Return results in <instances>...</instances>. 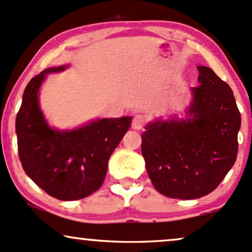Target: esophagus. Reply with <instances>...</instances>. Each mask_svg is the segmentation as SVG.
Listing matches in <instances>:
<instances>
[{
	"label": "esophagus",
	"mask_w": 252,
	"mask_h": 252,
	"mask_svg": "<svg viewBox=\"0 0 252 252\" xmlns=\"http://www.w3.org/2000/svg\"><path fill=\"white\" fill-rule=\"evenodd\" d=\"M145 121H146V119H145L144 115L135 114L134 118H133V121H132V128L139 131V129H141L144 127Z\"/></svg>",
	"instance_id": "esophagus-1"
}]
</instances>
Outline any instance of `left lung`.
<instances>
[{"mask_svg": "<svg viewBox=\"0 0 252 252\" xmlns=\"http://www.w3.org/2000/svg\"><path fill=\"white\" fill-rule=\"evenodd\" d=\"M198 86L182 117L157 118L145 126L141 152L153 186L174 199L212 192L237 158L241 113L230 86L211 68L197 66Z\"/></svg>", "mask_w": 252, "mask_h": 252, "instance_id": "left-lung-1", "label": "left lung"}]
</instances>
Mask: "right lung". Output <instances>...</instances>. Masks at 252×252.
<instances>
[{
  "mask_svg": "<svg viewBox=\"0 0 252 252\" xmlns=\"http://www.w3.org/2000/svg\"><path fill=\"white\" fill-rule=\"evenodd\" d=\"M67 68L69 64L47 68L29 81L15 128L27 176L56 199L78 200L102 185L109 157L129 129L133 118H97L70 129L50 126L40 107V88L48 74Z\"/></svg>",
  "mask_w": 252,
  "mask_h": 252,
  "instance_id": "right-lung-1",
  "label": "right lung"
}]
</instances>
